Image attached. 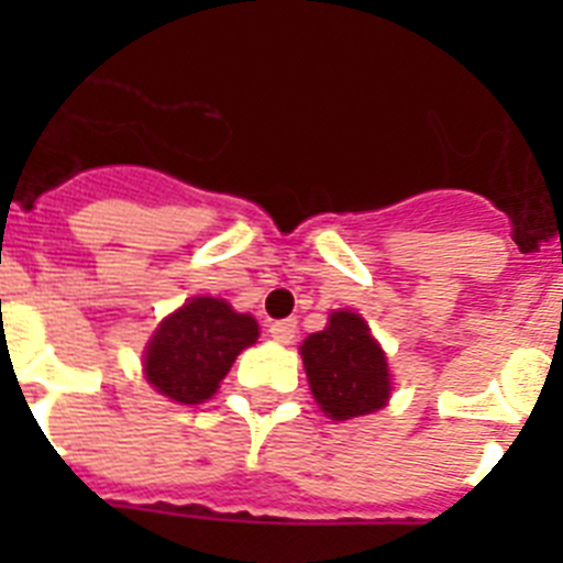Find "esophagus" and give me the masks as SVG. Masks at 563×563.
<instances>
[{"mask_svg":"<svg viewBox=\"0 0 563 563\" xmlns=\"http://www.w3.org/2000/svg\"><path fill=\"white\" fill-rule=\"evenodd\" d=\"M271 335H273V341H278V343H292V338H296V321H292V318H285V321H273Z\"/></svg>","mask_w":563,"mask_h":563,"instance_id":"obj_1","label":"esophagus"}]
</instances>
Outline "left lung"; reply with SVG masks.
Here are the masks:
<instances>
[{"mask_svg":"<svg viewBox=\"0 0 563 563\" xmlns=\"http://www.w3.org/2000/svg\"><path fill=\"white\" fill-rule=\"evenodd\" d=\"M301 361L318 409L330 420L372 415L389 400L386 352L357 312H330V324L301 343Z\"/></svg>","mask_w":563,"mask_h":563,"instance_id":"left-lung-1","label":"left lung"}]
</instances>
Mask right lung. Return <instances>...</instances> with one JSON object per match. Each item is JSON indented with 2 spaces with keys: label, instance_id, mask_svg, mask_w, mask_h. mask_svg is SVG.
Masks as SVG:
<instances>
[{
  "label": "right lung",
  "instance_id": "add662e5",
  "mask_svg": "<svg viewBox=\"0 0 563 563\" xmlns=\"http://www.w3.org/2000/svg\"><path fill=\"white\" fill-rule=\"evenodd\" d=\"M258 324L228 301L194 296L154 330L143 352V372L154 391L174 402H206L220 389L242 350L256 343Z\"/></svg>",
  "mask_w": 563,
  "mask_h": 563
}]
</instances>
